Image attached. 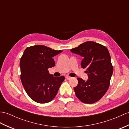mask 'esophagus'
Here are the masks:
<instances>
[{"mask_svg": "<svg viewBox=\"0 0 129 129\" xmlns=\"http://www.w3.org/2000/svg\"><path fill=\"white\" fill-rule=\"evenodd\" d=\"M66 78L67 79V80H70V79H71V77H70V76H66Z\"/></svg>", "mask_w": 129, "mask_h": 129, "instance_id": "obj_1", "label": "esophagus"}]
</instances>
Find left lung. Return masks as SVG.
<instances>
[{
    "mask_svg": "<svg viewBox=\"0 0 129 129\" xmlns=\"http://www.w3.org/2000/svg\"><path fill=\"white\" fill-rule=\"evenodd\" d=\"M71 52L83 57L81 67L86 69L88 79L78 77L74 88L76 97L82 102L92 104L106 94L113 72L111 58L107 47L93 41H87L71 49Z\"/></svg>",
    "mask_w": 129,
    "mask_h": 129,
    "instance_id": "left-lung-1",
    "label": "left lung"
}]
</instances>
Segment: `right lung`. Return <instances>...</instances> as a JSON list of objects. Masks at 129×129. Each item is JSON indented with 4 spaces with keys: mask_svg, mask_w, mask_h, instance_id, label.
Instances as JSON below:
<instances>
[{
    "mask_svg": "<svg viewBox=\"0 0 129 129\" xmlns=\"http://www.w3.org/2000/svg\"><path fill=\"white\" fill-rule=\"evenodd\" d=\"M62 50H55L43 45L26 48L21 58L20 79L27 94L33 101L46 103L56 95L65 77H54L48 68L54 67L53 59Z\"/></svg>",
    "mask_w": 129,
    "mask_h": 129,
    "instance_id": "obj_1",
    "label": "right lung"
}]
</instances>
